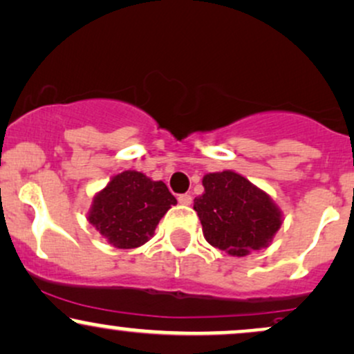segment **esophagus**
I'll return each instance as SVG.
<instances>
[{
	"label": "esophagus",
	"mask_w": 354,
	"mask_h": 354,
	"mask_svg": "<svg viewBox=\"0 0 354 354\" xmlns=\"http://www.w3.org/2000/svg\"><path fill=\"white\" fill-rule=\"evenodd\" d=\"M178 203L183 204V206H189L193 203V198H191V194H180L178 196Z\"/></svg>",
	"instance_id": "esophagus-1"
}]
</instances>
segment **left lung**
<instances>
[{
	"label": "left lung",
	"mask_w": 354,
	"mask_h": 354,
	"mask_svg": "<svg viewBox=\"0 0 354 354\" xmlns=\"http://www.w3.org/2000/svg\"><path fill=\"white\" fill-rule=\"evenodd\" d=\"M203 186L194 211L212 247L242 257L270 244L282 225V214L269 194L229 169L206 174Z\"/></svg>",
	"instance_id": "8db88e82"
}]
</instances>
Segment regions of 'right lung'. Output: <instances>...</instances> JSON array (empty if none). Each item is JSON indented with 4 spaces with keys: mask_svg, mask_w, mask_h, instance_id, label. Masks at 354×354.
Instances as JSON below:
<instances>
[{
    "mask_svg": "<svg viewBox=\"0 0 354 354\" xmlns=\"http://www.w3.org/2000/svg\"><path fill=\"white\" fill-rule=\"evenodd\" d=\"M176 198L163 181L138 171H123L93 198L88 223L118 249L143 245Z\"/></svg>",
    "mask_w": 354,
    "mask_h": 354,
    "instance_id": "right-lung-1",
    "label": "right lung"
}]
</instances>
